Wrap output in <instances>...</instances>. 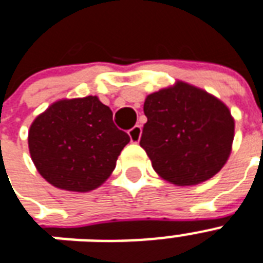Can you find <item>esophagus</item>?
I'll use <instances>...</instances> for the list:
<instances>
[{"label":"esophagus","instance_id":"34e87169","mask_svg":"<svg viewBox=\"0 0 263 263\" xmlns=\"http://www.w3.org/2000/svg\"><path fill=\"white\" fill-rule=\"evenodd\" d=\"M129 136H130V140H132V142L140 141V138H141V126L136 125L133 129H130Z\"/></svg>","mask_w":263,"mask_h":263}]
</instances>
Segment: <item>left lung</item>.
Instances as JSON below:
<instances>
[{
  "instance_id": "obj_1",
  "label": "left lung",
  "mask_w": 263,
  "mask_h": 263,
  "mask_svg": "<svg viewBox=\"0 0 263 263\" xmlns=\"http://www.w3.org/2000/svg\"><path fill=\"white\" fill-rule=\"evenodd\" d=\"M140 145L163 180L178 186L200 184L231 155L235 121L227 105L203 89L178 82L146 96Z\"/></svg>"
}]
</instances>
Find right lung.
<instances>
[{
    "instance_id": "obj_1",
    "label": "right lung",
    "mask_w": 263,
    "mask_h": 263,
    "mask_svg": "<svg viewBox=\"0 0 263 263\" xmlns=\"http://www.w3.org/2000/svg\"><path fill=\"white\" fill-rule=\"evenodd\" d=\"M129 141L114 125L112 111L96 96L56 101L28 132L36 170L49 184L71 192L99 188Z\"/></svg>"
}]
</instances>
